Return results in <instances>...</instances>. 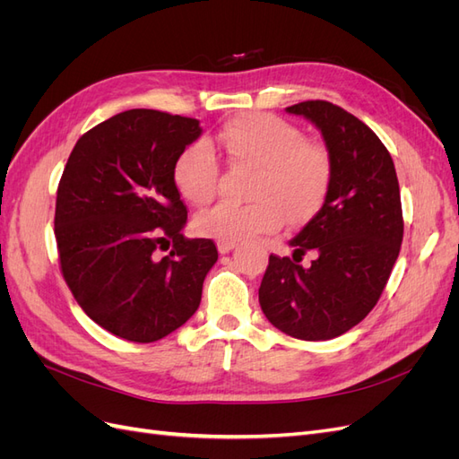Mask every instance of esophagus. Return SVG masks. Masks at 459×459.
<instances>
[{
  "label": "esophagus",
  "instance_id": "34e87169",
  "mask_svg": "<svg viewBox=\"0 0 459 459\" xmlns=\"http://www.w3.org/2000/svg\"><path fill=\"white\" fill-rule=\"evenodd\" d=\"M235 248V243L231 241H218V253L220 255H228L230 251H233Z\"/></svg>",
  "mask_w": 459,
  "mask_h": 459
}]
</instances>
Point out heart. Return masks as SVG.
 Masks as SVG:
<instances>
[{
  "mask_svg": "<svg viewBox=\"0 0 459 459\" xmlns=\"http://www.w3.org/2000/svg\"><path fill=\"white\" fill-rule=\"evenodd\" d=\"M220 149L231 166L255 169L248 204L218 203L199 212L193 228L204 238L243 241L272 233L285 221L300 226L322 206L331 184L329 151L307 142L304 132L280 117L247 113L228 120L211 143L186 147L174 164V184L187 203L204 204L214 197Z\"/></svg>",
  "mask_w": 459,
  "mask_h": 459,
  "instance_id": "1",
  "label": "heart"
}]
</instances>
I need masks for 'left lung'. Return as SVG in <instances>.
<instances>
[{"label":"left lung","instance_id":"8db88e82","mask_svg":"<svg viewBox=\"0 0 459 459\" xmlns=\"http://www.w3.org/2000/svg\"><path fill=\"white\" fill-rule=\"evenodd\" d=\"M322 132L333 174L324 204L289 241L293 258L270 256L258 289L268 322L302 341H329L377 304L400 253V187L391 152L362 120L329 101L285 108ZM315 255L310 267L298 262Z\"/></svg>","mask_w":459,"mask_h":459}]
</instances>
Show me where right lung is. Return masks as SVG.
Here are the masks:
<instances>
[{
    "instance_id": "add662e5",
    "label": "right lung",
    "mask_w": 459,
    "mask_h": 459,
    "mask_svg": "<svg viewBox=\"0 0 459 459\" xmlns=\"http://www.w3.org/2000/svg\"><path fill=\"white\" fill-rule=\"evenodd\" d=\"M201 134L197 118L132 108L86 132L66 160L55 204L61 272L82 310L120 339L155 342L201 304L218 251L184 238L174 184L176 159Z\"/></svg>"
}]
</instances>
